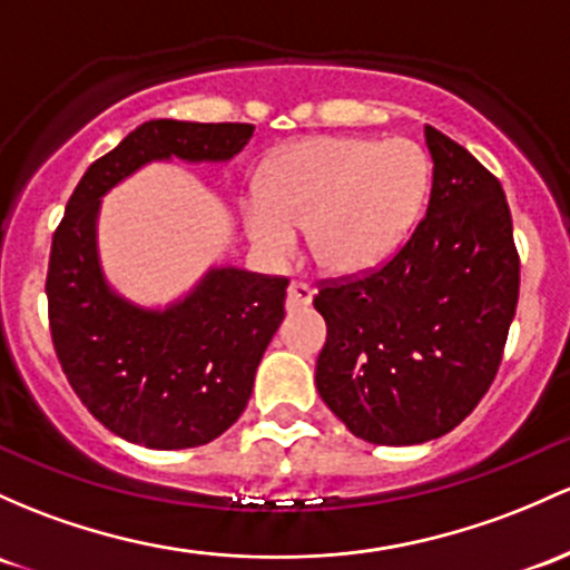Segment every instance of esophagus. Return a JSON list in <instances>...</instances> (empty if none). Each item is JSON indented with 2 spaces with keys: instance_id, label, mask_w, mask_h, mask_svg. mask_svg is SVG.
I'll use <instances>...</instances> for the list:
<instances>
[{
  "instance_id": "1",
  "label": "esophagus",
  "mask_w": 570,
  "mask_h": 570,
  "mask_svg": "<svg viewBox=\"0 0 570 570\" xmlns=\"http://www.w3.org/2000/svg\"><path fill=\"white\" fill-rule=\"evenodd\" d=\"M311 299H314V286L305 284V281H292L289 292H286V308L299 311L311 305Z\"/></svg>"
}]
</instances>
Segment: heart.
<instances>
[{
	"label": "heart",
	"instance_id": "heart-1",
	"mask_svg": "<svg viewBox=\"0 0 570 570\" xmlns=\"http://www.w3.org/2000/svg\"><path fill=\"white\" fill-rule=\"evenodd\" d=\"M430 159L414 140L314 137L265 167L259 197L243 203L252 243L284 259L308 229L322 271L356 275L384 265L422 214Z\"/></svg>",
	"mask_w": 570,
	"mask_h": 570
}]
</instances>
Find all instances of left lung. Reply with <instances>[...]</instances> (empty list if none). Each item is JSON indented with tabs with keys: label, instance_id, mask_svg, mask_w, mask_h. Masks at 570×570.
<instances>
[{
	"label": "left lung",
	"instance_id": "1",
	"mask_svg": "<svg viewBox=\"0 0 570 570\" xmlns=\"http://www.w3.org/2000/svg\"><path fill=\"white\" fill-rule=\"evenodd\" d=\"M433 186L392 259L322 281L316 390L356 438L411 446L446 435L487 395L519 299V254L500 180L424 124Z\"/></svg>",
	"mask_w": 570,
	"mask_h": 570
}]
</instances>
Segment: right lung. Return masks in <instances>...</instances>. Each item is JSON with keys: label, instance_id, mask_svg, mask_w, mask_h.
I'll list each match as a JSON object with an SVG mask.
<instances>
[{"label": "right lung", "instance_id": "add662e5", "mask_svg": "<svg viewBox=\"0 0 570 570\" xmlns=\"http://www.w3.org/2000/svg\"><path fill=\"white\" fill-rule=\"evenodd\" d=\"M252 135L254 124H140L86 170L56 227L46 278L56 356L80 403L124 441L191 449L233 428L289 278L214 267L170 308H140L99 267V199L148 161H227Z\"/></svg>", "mask_w": 570, "mask_h": 570}]
</instances>
